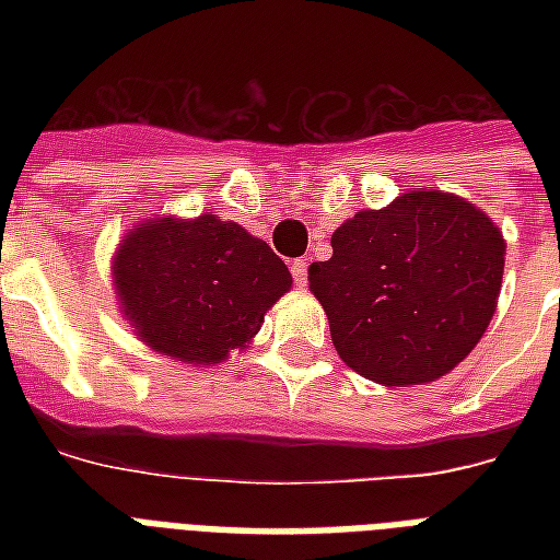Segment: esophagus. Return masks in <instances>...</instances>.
<instances>
[{
  "label": "esophagus",
  "mask_w": 560,
  "mask_h": 560,
  "mask_svg": "<svg viewBox=\"0 0 560 560\" xmlns=\"http://www.w3.org/2000/svg\"><path fill=\"white\" fill-rule=\"evenodd\" d=\"M290 272H293V281H296L299 288H305V284H307V261H305V258H296V261L290 264Z\"/></svg>",
  "instance_id": "esophagus-1"
}]
</instances>
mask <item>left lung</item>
<instances>
[{
    "label": "left lung",
    "mask_w": 560,
    "mask_h": 560,
    "mask_svg": "<svg viewBox=\"0 0 560 560\" xmlns=\"http://www.w3.org/2000/svg\"><path fill=\"white\" fill-rule=\"evenodd\" d=\"M334 255L307 267L334 349L374 383H430L468 358L494 316L505 244L474 202L444 191L400 194L358 211L331 235Z\"/></svg>",
    "instance_id": "1"
}]
</instances>
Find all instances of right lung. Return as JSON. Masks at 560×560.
I'll use <instances>...</instances> for the list:
<instances>
[{"instance_id": "right-lung-1", "label": "right lung", "mask_w": 560, "mask_h": 560, "mask_svg": "<svg viewBox=\"0 0 560 560\" xmlns=\"http://www.w3.org/2000/svg\"><path fill=\"white\" fill-rule=\"evenodd\" d=\"M125 316L151 349L211 366L253 340L293 279L279 255L232 220H151L118 246Z\"/></svg>"}]
</instances>
